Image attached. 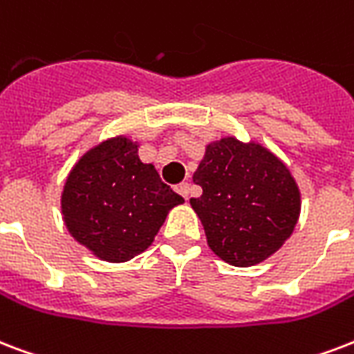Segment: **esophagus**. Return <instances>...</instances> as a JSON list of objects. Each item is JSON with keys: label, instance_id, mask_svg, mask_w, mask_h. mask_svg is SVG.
<instances>
[{"label": "esophagus", "instance_id": "34e87169", "mask_svg": "<svg viewBox=\"0 0 354 354\" xmlns=\"http://www.w3.org/2000/svg\"><path fill=\"white\" fill-rule=\"evenodd\" d=\"M189 191H191V185L187 182H182L176 185V193L178 195H182L183 198H187L189 196Z\"/></svg>", "mask_w": 354, "mask_h": 354}]
</instances>
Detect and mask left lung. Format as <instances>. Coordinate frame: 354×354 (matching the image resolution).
Masks as SVG:
<instances>
[{
  "label": "left lung",
  "mask_w": 354,
  "mask_h": 354,
  "mask_svg": "<svg viewBox=\"0 0 354 354\" xmlns=\"http://www.w3.org/2000/svg\"><path fill=\"white\" fill-rule=\"evenodd\" d=\"M191 207L209 249L236 267L256 266L290 239L301 215V191L280 158L260 142L232 135L206 145Z\"/></svg>",
  "instance_id": "1"
}]
</instances>
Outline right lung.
<instances>
[{
	"mask_svg": "<svg viewBox=\"0 0 354 354\" xmlns=\"http://www.w3.org/2000/svg\"><path fill=\"white\" fill-rule=\"evenodd\" d=\"M139 142L117 135L88 148L66 176L61 212L70 236L96 258L131 260L152 245L172 207L182 204Z\"/></svg>",
	"mask_w": 354,
	"mask_h": 354,
	"instance_id": "right-lung-1",
	"label": "right lung"
}]
</instances>
